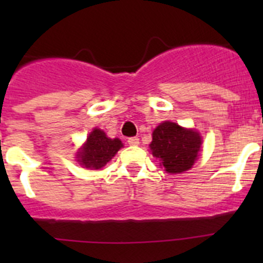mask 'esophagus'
<instances>
[{"label": "esophagus", "instance_id": "esophagus-1", "mask_svg": "<svg viewBox=\"0 0 263 263\" xmlns=\"http://www.w3.org/2000/svg\"><path fill=\"white\" fill-rule=\"evenodd\" d=\"M127 142H128V145H131V146H137V145L140 144L139 137H129V139L127 140Z\"/></svg>", "mask_w": 263, "mask_h": 263}]
</instances>
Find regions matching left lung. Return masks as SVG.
I'll return each instance as SVG.
<instances>
[{
  "mask_svg": "<svg viewBox=\"0 0 263 263\" xmlns=\"http://www.w3.org/2000/svg\"><path fill=\"white\" fill-rule=\"evenodd\" d=\"M201 147V136L173 122H163L153 132L150 150L161 168L176 174L192 168Z\"/></svg>",
  "mask_w": 263,
  "mask_h": 263,
  "instance_id": "left-lung-1",
  "label": "left lung"
}]
</instances>
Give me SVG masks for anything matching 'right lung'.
<instances>
[{
    "instance_id": "obj_1",
    "label": "right lung",
    "mask_w": 263,
    "mask_h": 263,
    "mask_svg": "<svg viewBox=\"0 0 263 263\" xmlns=\"http://www.w3.org/2000/svg\"><path fill=\"white\" fill-rule=\"evenodd\" d=\"M122 145L121 140L108 139L99 128L92 129L84 147L78 153V161L85 168L100 169L116 155Z\"/></svg>"
}]
</instances>
